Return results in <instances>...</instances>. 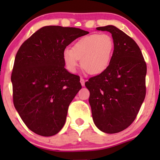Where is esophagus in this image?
<instances>
[{
	"label": "esophagus",
	"instance_id": "esophagus-1",
	"mask_svg": "<svg viewBox=\"0 0 160 160\" xmlns=\"http://www.w3.org/2000/svg\"><path fill=\"white\" fill-rule=\"evenodd\" d=\"M80 83H81V85L82 86H85V80H84L83 78H80Z\"/></svg>",
	"mask_w": 160,
	"mask_h": 160
}]
</instances>
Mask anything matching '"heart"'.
Returning <instances> with one entry per match:
<instances>
[{
  "label": "heart",
  "instance_id": "heart-1",
  "mask_svg": "<svg viewBox=\"0 0 160 160\" xmlns=\"http://www.w3.org/2000/svg\"><path fill=\"white\" fill-rule=\"evenodd\" d=\"M114 49V40L110 34H92L79 39L72 49H64L62 58L70 72H76L81 60L82 68L89 74L97 75L109 67Z\"/></svg>",
  "mask_w": 160,
  "mask_h": 160
}]
</instances>
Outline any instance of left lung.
<instances>
[{
    "label": "left lung",
    "instance_id": "obj_1",
    "mask_svg": "<svg viewBox=\"0 0 160 160\" xmlns=\"http://www.w3.org/2000/svg\"><path fill=\"white\" fill-rule=\"evenodd\" d=\"M109 32L115 49L109 67L86 82L93 122L104 133L120 132L130 126L146 95L147 65L139 47L113 25L96 28Z\"/></svg>",
    "mask_w": 160,
    "mask_h": 160
}]
</instances>
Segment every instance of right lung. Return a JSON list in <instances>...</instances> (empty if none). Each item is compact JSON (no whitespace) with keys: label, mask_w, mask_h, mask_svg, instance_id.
<instances>
[{"label":"right lung","mask_w":160,"mask_h":160,"mask_svg":"<svg viewBox=\"0 0 160 160\" xmlns=\"http://www.w3.org/2000/svg\"><path fill=\"white\" fill-rule=\"evenodd\" d=\"M87 34L77 28L44 26L16 53L11 76L13 104L33 132L52 136L65 125L70 104L82 86L80 77L65 68L62 52Z\"/></svg>","instance_id":"add662e5"}]
</instances>
